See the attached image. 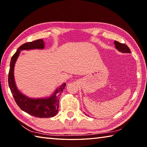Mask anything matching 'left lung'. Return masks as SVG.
<instances>
[{"label": "left lung", "mask_w": 147, "mask_h": 147, "mask_svg": "<svg viewBox=\"0 0 147 147\" xmlns=\"http://www.w3.org/2000/svg\"><path fill=\"white\" fill-rule=\"evenodd\" d=\"M114 44L116 48L119 51L122 52L123 53H131L129 48L124 43H119L117 41L114 42Z\"/></svg>", "instance_id": "obj_1"}]
</instances>
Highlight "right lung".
<instances>
[{"label": "right lung", "mask_w": 147, "mask_h": 147, "mask_svg": "<svg viewBox=\"0 0 147 147\" xmlns=\"http://www.w3.org/2000/svg\"><path fill=\"white\" fill-rule=\"evenodd\" d=\"M43 48H44V42L42 39L27 42L21 45L11 58L8 75L9 88L17 105L21 110L26 112V113L33 116L40 118L52 117L57 114L59 109V96L65 88V83L62 84L49 98L39 99L30 98L22 94L17 89L14 78V67L20 51L34 49H42Z\"/></svg>", "instance_id": "1"}]
</instances>
